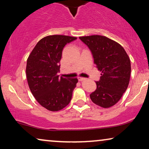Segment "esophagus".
Returning <instances> with one entry per match:
<instances>
[{
  "instance_id": "esophagus-1",
  "label": "esophagus",
  "mask_w": 149,
  "mask_h": 149,
  "mask_svg": "<svg viewBox=\"0 0 149 149\" xmlns=\"http://www.w3.org/2000/svg\"><path fill=\"white\" fill-rule=\"evenodd\" d=\"M78 80L79 81H85V78H82V77H78Z\"/></svg>"
}]
</instances>
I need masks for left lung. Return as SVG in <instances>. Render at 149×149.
Returning <instances> with one entry per match:
<instances>
[{"label": "left lung", "instance_id": "left-lung-1", "mask_svg": "<svg viewBox=\"0 0 149 149\" xmlns=\"http://www.w3.org/2000/svg\"><path fill=\"white\" fill-rule=\"evenodd\" d=\"M79 39L91 52L94 63L102 73L95 82L97 89L90 95L91 100L104 108L113 106L128 88L131 72L130 58L121 45L105 36Z\"/></svg>", "mask_w": 149, "mask_h": 149}]
</instances>
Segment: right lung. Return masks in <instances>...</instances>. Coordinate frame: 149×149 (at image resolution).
<instances>
[{"label":"right lung","instance_id":"1","mask_svg":"<svg viewBox=\"0 0 149 149\" xmlns=\"http://www.w3.org/2000/svg\"><path fill=\"white\" fill-rule=\"evenodd\" d=\"M77 38L54 35L39 41L27 61L26 74L29 89L38 102L52 111L68 105L77 79L59 77L60 61L64 47Z\"/></svg>","mask_w":149,"mask_h":149}]
</instances>
